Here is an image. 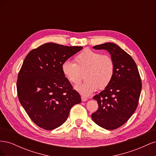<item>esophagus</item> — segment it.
Returning <instances> with one entry per match:
<instances>
[{
  "label": "esophagus",
  "mask_w": 156,
  "mask_h": 156,
  "mask_svg": "<svg viewBox=\"0 0 156 156\" xmlns=\"http://www.w3.org/2000/svg\"><path fill=\"white\" fill-rule=\"evenodd\" d=\"M87 100H88V99L86 97L81 96V100H82V101H86Z\"/></svg>",
  "instance_id": "34e87169"
}]
</instances>
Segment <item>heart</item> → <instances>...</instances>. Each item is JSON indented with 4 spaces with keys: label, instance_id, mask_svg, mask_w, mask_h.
<instances>
[{
    "label": "heart",
    "instance_id": "b5f03b06",
    "mask_svg": "<svg viewBox=\"0 0 156 156\" xmlns=\"http://www.w3.org/2000/svg\"><path fill=\"white\" fill-rule=\"evenodd\" d=\"M61 69L65 77L73 84L81 82L84 73L86 81L75 88L82 95L88 96L98 88L103 90L109 85L114 76L115 65L110 55L86 49L75 56L74 63L64 61Z\"/></svg>",
    "mask_w": 156,
    "mask_h": 156
}]
</instances>
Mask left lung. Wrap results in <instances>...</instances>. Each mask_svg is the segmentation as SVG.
I'll return each instance as SVG.
<instances>
[{
	"instance_id": "obj_1",
	"label": "left lung",
	"mask_w": 156,
	"mask_h": 156,
	"mask_svg": "<svg viewBox=\"0 0 156 156\" xmlns=\"http://www.w3.org/2000/svg\"><path fill=\"white\" fill-rule=\"evenodd\" d=\"M93 48L109 52L115 69L109 85L93 98L99 107L92 119L103 128L113 130L124 125L135 111L142 88L141 79L133 58L119 45L105 43Z\"/></svg>"
}]
</instances>
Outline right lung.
I'll return each mask as SVG.
<instances>
[{
  "mask_svg": "<svg viewBox=\"0 0 156 156\" xmlns=\"http://www.w3.org/2000/svg\"><path fill=\"white\" fill-rule=\"evenodd\" d=\"M83 47L47 43L31 50L19 72V100L34 124L52 130L68 119L74 105L81 103L79 94L64 75L61 66Z\"/></svg>",
  "mask_w": 156,
  "mask_h": 156,
  "instance_id": "right-lung-1",
  "label": "right lung"
}]
</instances>
